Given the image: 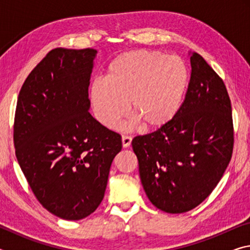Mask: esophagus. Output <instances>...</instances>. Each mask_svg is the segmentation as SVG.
Here are the masks:
<instances>
[{"instance_id": "34e87169", "label": "esophagus", "mask_w": 250, "mask_h": 250, "mask_svg": "<svg viewBox=\"0 0 250 250\" xmlns=\"http://www.w3.org/2000/svg\"><path fill=\"white\" fill-rule=\"evenodd\" d=\"M131 141H132V138L129 135H122V146L128 147L131 145Z\"/></svg>"}]
</instances>
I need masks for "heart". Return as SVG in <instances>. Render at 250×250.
Returning <instances> with one entry per match:
<instances>
[{
    "label": "heart",
    "mask_w": 250,
    "mask_h": 250,
    "mask_svg": "<svg viewBox=\"0 0 250 250\" xmlns=\"http://www.w3.org/2000/svg\"><path fill=\"white\" fill-rule=\"evenodd\" d=\"M188 70L177 56L152 50H131L110 62L105 79L90 86L95 117L116 128L129 111L146 128H158L179 112L188 86Z\"/></svg>",
    "instance_id": "b5f03b06"
}]
</instances>
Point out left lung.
Instances as JSON below:
<instances>
[{
  "mask_svg": "<svg viewBox=\"0 0 250 250\" xmlns=\"http://www.w3.org/2000/svg\"><path fill=\"white\" fill-rule=\"evenodd\" d=\"M189 59L191 78L179 112L154 132L132 140L146 196L171 214L195 208L209 196L234 149L225 83L200 54L191 53Z\"/></svg>",
  "mask_w": 250,
  "mask_h": 250,
  "instance_id": "1",
  "label": "left lung"
}]
</instances>
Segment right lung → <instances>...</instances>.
<instances>
[{"instance_id": "right-lung-1", "label": "right lung", "mask_w": 250, "mask_h": 250, "mask_svg": "<svg viewBox=\"0 0 250 250\" xmlns=\"http://www.w3.org/2000/svg\"><path fill=\"white\" fill-rule=\"evenodd\" d=\"M97 50L55 48L25 79L14 118L15 154L34 195L50 213L78 221L104 196L121 135L89 111Z\"/></svg>"}]
</instances>
